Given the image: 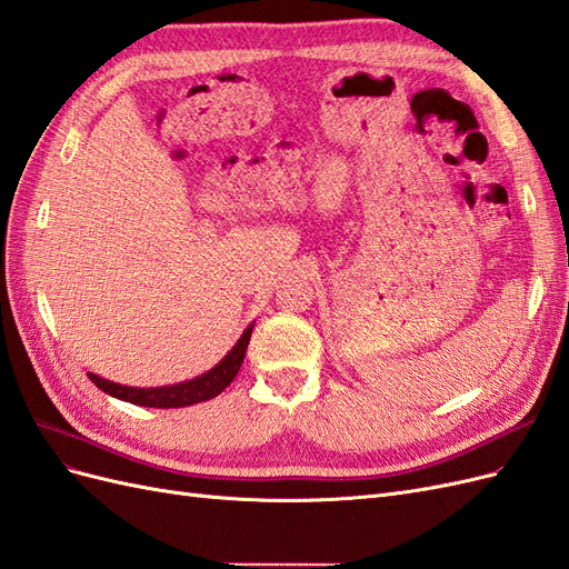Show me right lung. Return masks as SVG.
<instances>
[{
  "mask_svg": "<svg viewBox=\"0 0 569 569\" xmlns=\"http://www.w3.org/2000/svg\"><path fill=\"white\" fill-rule=\"evenodd\" d=\"M251 327L249 325L244 335L239 337V341L232 347V351L220 360L216 368H211L209 372H203L194 380L189 382H180L173 387H157V389H137V387H123V385H116L109 380H101L99 375H90V380L116 399H123L128 403L134 406H149V408H184V406H192V403H201V401H209L213 396H218L222 389H226L232 380L234 375L239 372L244 363V353L249 347V339H251Z\"/></svg>",
  "mask_w": 569,
  "mask_h": 569,
  "instance_id": "add662e5",
  "label": "right lung"
}]
</instances>
